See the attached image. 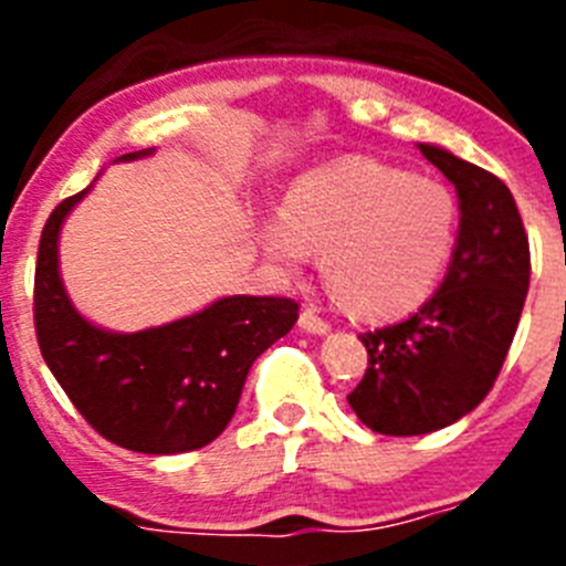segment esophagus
Instances as JSON below:
<instances>
[{"label":"esophagus","instance_id":"esophagus-1","mask_svg":"<svg viewBox=\"0 0 566 566\" xmlns=\"http://www.w3.org/2000/svg\"><path fill=\"white\" fill-rule=\"evenodd\" d=\"M300 328H303V332H308V334H326V332H332V326H328V319H323L319 317L317 312H314V308H306V312H300Z\"/></svg>","mask_w":566,"mask_h":566}]
</instances>
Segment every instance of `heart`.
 <instances>
[{
    "instance_id": "heart-1",
    "label": "heart",
    "mask_w": 566,
    "mask_h": 566,
    "mask_svg": "<svg viewBox=\"0 0 566 566\" xmlns=\"http://www.w3.org/2000/svg\"><path fill=\"white\" fill-rule=\"evenodd\" d=\"M462 209L451 184L374 158L312 169L289 189L286 214L263 227L280 266L300 269L308 247L348 312L394 319L417 312L453 263Z\"/></svg>"
}]
</instances>
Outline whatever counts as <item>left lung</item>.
I'll return each mask as SVG.
<instances>
[{
  "label": "left lung",
  "mask_w": 566,
  "mask_h": 566,
  "mask_svg": "<svg viewBox=\"0 0 566 566\" xmlns=\"http://www.w3.org/2000/svg\"><path fill=\"white\" fill-rule=\"evenodd\" d=\"M419 153L457 187L462 221L437 294L402 323L359 334L368 368L348 405L385 437L448 428L488 397L530 289L527 232L507 184L433 144Z\"/></svg>",
  "instance_id": "1"
}]
</instances>
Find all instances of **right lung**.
<instances>
[{"label":"right lung","instance_id":"1","mask_svg":"<svg viewBox=\"0 0 566 566\" xmlns=\"http://www.w3.org/2000/svg\"><path fill=\"white\" fill-rule=\"evenodd\" d=\"M149 155H122L133 161ZM87 189L64 198L42 229L33 323L42 357L70 402L104 439L135 453L198 451L234 417L254 359L297 323L289 297H223L192 317L135 334L93 326L59 277V232Z\"/></svg>","mask_w":566,"mask_h":566}]
</instances>
